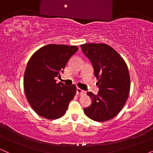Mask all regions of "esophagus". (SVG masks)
I'll list each match as a JSON object with an SVG mask.
<instances>
[{"label": "esophagus", "mask_w": 153, "mask_h": 153, "mask_svg": "<svg viewBox=\"0 0 153 153\" xmlns=\"http://www.w3.org/2000/svg\"><path fill=\"white\" fill-rule=\"evenodd\" d=\"M85 91L83 90H82V89L79 88H76V94L78 95H82V94H85Z\"/></svg>", "instance_id": "obj_1"}]
</instances>
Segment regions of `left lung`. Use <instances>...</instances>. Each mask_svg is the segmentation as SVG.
Segmentation results:
<instances>
[{
  "instance_id": "obj_1",
  "label": "left lung",
  "mask_w": 153,
  "mask_h": 153,
  "mask_svg": "<svg viewBox=\"0 0 153 153\" xmlns=\"http://www.w3.org/2000/svg\"><path fill=\"white\" fill-rule=\"evenodd\" d=\"M80 47L94 67L99 88L97 95L87 93L92 103L84 108V113L94 121H108L121 111L129 96L127 65L118 52L106 44L88 43Z\"/></svg>"
}]
</instances>
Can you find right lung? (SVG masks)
<instances>
[{"mask_svg": "<svg viewBox=\"0 0 153 153\" xmlns=\"http://www.w3.org/2000/svg\"><path fill=\"white\" fill-rule=\"evenodd\" d=\"M78 50L76 46L48 45L29 59L24 73V92L38 115L56 119L65 114L70 101L74 98L76 87L65 86L62 82L57 83L55 78H60V73Z\"/></svg>", "mask_w": 153, "mask_h": 153, "instance_id": "obj_1", "label": "right lung"}]
</instances>
